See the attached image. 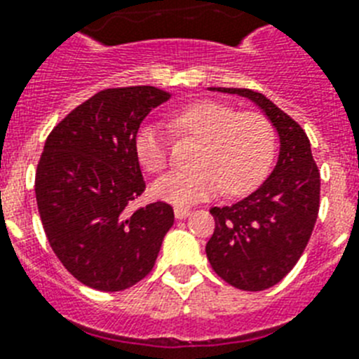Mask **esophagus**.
<instances>
[{
	"label": "esophagus",
	"instance_id": "1",
	"mask_svg": "<svg viewBox=\"0 0 359 359\" xmlns=\"http://www.w3.org/2000/svg\"><path fill=\"white\" fill-rule=\"evenodd\" d=\"M189 215H191V211H189L187 207H176V209H174V216H176L177 220H183V218H187Z\"/></svg>",
	"mask_w": 359,
	"mask_h": 359
}]
</instances>
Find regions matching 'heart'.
<instances>
[{
  "instance_id": "b5f03b06",
  "label": "heart",
  "mask_w": 359,
  "mask_h": 359,
  "mask_svg": "<svg viewBox=\"0 0 359 359\" xmlns=\"http://www.w3.org/2000/svg\"><path fill=\"white\" fill-rule=\"evenodd\" d=\"M168 128L198 141L192 156L196 167L168 172L152 185L154 196L172 205H194L222 191L229 196L244 194L273 163L277 133L260 111H238L226 102L201 100L176 111L168 119ZM135 154L147 172L167 168V139L156 126L139 130Z\"/></svg>"
}]
</instances>
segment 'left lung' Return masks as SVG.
Listing matches in <instances>:
<instances>
[{
    "label": "left lung",
    "mask_w": 359,
    "mask_h": 359,
    "mask_svg": "<svg viewBox=\"0 0 359 359\" xmlns=\"http://www.w3.org/2000/svg\"><path fill=\"white\" fill-rule=\"evenodd\" d=\"M253 100L279 133L273 172L244 200L212 207L215 233L205 245L218 277L245 292L275 286L301 259L319 212L321 177L304 130L262 93L209 88Z\"/></svg>",
    "instance_id": "obj_1"
}]
</instances>
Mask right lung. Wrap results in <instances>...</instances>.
Returning a JSON list of instances; mask_svg holds the SVG:
<instances>
[{"label": "right lung", "mask_w": 359, "mask_h": 359, "mask_svg": "<svg viewBox=\"0 0 359 359\" xmlns=\"http://www.w3.org/2000/svg\"><path fill=\"white\" fill-rule=\"evenodd\" d=\"M170 93L154 86L95 93L56 124L38 161L34 191L41 226L64 268L100 292H121L152 271L172 207L144 192L137 130Z\"/></svg>", "instance_id": "obj_1"}]
</instances>
